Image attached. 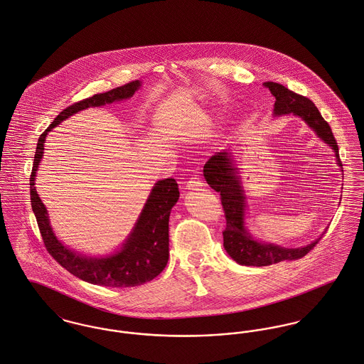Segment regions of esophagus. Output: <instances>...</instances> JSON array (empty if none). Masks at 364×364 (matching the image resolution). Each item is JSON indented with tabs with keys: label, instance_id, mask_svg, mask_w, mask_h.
Listing matches in <instances>:
<instances>
[{
	"label": "esophagus",
	"instance_id": "obj_1",
	"mask_svg": "<svg viewBox=\"0 0 364 364\" xmlns=\"http://www.w3.org/2000/svg\"><path fill=\"white\" fill-rule=\"evenodd\" d=\"M201 186H203V181H201V178H198V175L192 176V178L188 181V183H186V188H188V189H198V188H201Z\"/></svg>",
	"mask_w": 364,
	"mask_h": 364
}]
</instances>
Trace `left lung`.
<instances>
[{
    "instance_id": "1",
    "label": "left lung",
    "mask_w": 364,
    "mask_h": 364,
    "mask_svg": "<svg viewBox=\"0 0 364 364\" xmlns=\"http://www.w3.org/2000/svg\"><path fill=\"white\" fill-rule=\"evenodd\" d=\"M264 86L275 97L274 115L278 117L294 114L300 117L333 150L336 164L342 168L338 143L332 134L328 122L321 117L314 102L279 83L265 82ZM231 157V153L228 151L217 153L210 157L203 169L207 183L221 196L227 220V227L223 232L227 253L237 264L255 267L275 264L287 260L291 262L304 257L318 243L321 236L304 247L288 249L257 240L247 232L245 227L246 196L240 178L237 176V168L233 164Z\"/></svg>"
}]
</instances>
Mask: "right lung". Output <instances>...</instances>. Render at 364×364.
I'll use <instances>...</instances> for the list:
<instances>
[{
	"label": "right lung",
	"instance_id": "right-lung-1",
	"mask_svg": "<svg viewBox=\"0 0 364 364\" xmlns=\"http://www.w3.org/2000/svg\"><path fill=\"white\" fill-rule=\"evenodd\" d=\"M140 87L139 80H133L124 86L115 87L109 92L95 95L93 97L77 101L69 105L51 122V125L40 134L33 169L31 175V201L37 225L41 233L47 252L54 260L63 265L66 271L89 284L111 287V288H127L139 287L154 279L168 263L169 257V236L168 223L171 208L179 198L178 183L173 178L159 181L147 198L132 232L122 245V247L105 257H86L68 249L54 235L50 225L46 205L38 198L34 188L36 171L41 161L44 153V141L47 133L70 115L90 108L111 104L114 101L129 99Z\"/></svg>",
	"mask_w": 364,
	"mask_h": 364
}]
</instances>
